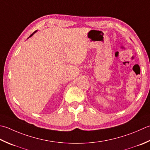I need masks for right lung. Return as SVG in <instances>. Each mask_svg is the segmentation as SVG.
<instances>
[{
    "mask_svg": "<svg viewBox=\"0 0 150 150\" xmlns=\"http://www.w3.org/2000/svg\"><path fill=\"white\" fill-rule=\"evenodd\" d=\"M36 31H37V30H36ZM36 31H35V32H33V34H32L30 35V36H29V38H30V37H31V36H32V35H33V34H34L35 33V32H36Z\"/></svg>",
    "mask_w": 150,
    "mask_h": 150,
    "instance_id": "1",
    "label": "right lung"
}]
</instances>
